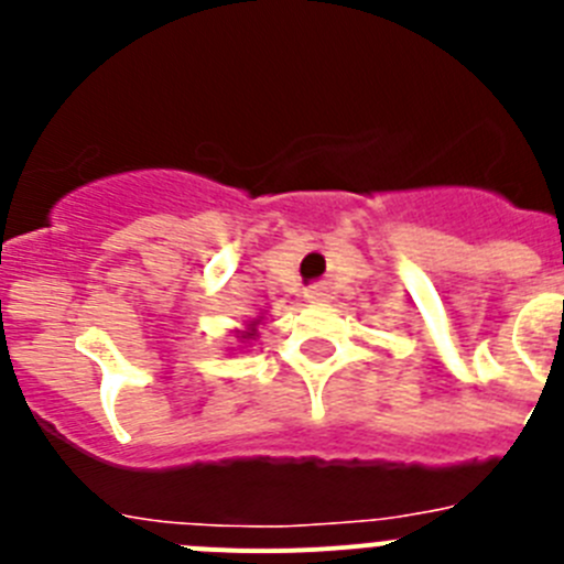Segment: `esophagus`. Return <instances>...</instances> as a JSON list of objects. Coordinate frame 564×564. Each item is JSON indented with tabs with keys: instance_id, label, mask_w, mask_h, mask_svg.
I'll return each instance as SVG.
<instances>
[{
	"instance_id": "obj_1",
	"label": "esophagus",
	"mask_w": 564,
	"mask_h": 564,
	"mask_svg": "<svg viewBox=\"0 0 564 564\" xmlns=\"http://www.w3.org/2000/svg\"><path fill=\"white\" fill-rule=\"evenodd\" d=\"M305 296H307V302H327V299H330V291L322 285H313V288H307Z\"/></svg>"
}]
</instances>
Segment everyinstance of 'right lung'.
I'll list each match as a JSON object with an SVG mask.
<instances>
[{"instance_id":"1","label":"right lung","mask_w":564,"mask_h":564,"mask_svg":"<svg viewBox=\"0 0 564 564\" xmlns=\"http://www.w3.org/2000/svg\"><path fill=\"white\" fill-rule=\"evenodd\" d=\"M262 318V316H259ZM259 318H253L251 325L246 327V330H237V338L239 341H253V338H257V325H259Z\"/></svg>"}]
</instances>
